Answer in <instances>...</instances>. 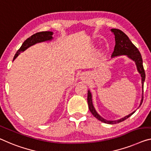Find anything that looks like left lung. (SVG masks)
<instances>
[{
  "label": "left lung",
  "instance_id": "1",
  "mask_svg": "<svg viewBox=\"0 0 151 151\" xmlns=\"http://www.w3.org/2000/svg\"><path fill=\"white\" fill-rule=\"evenodd\" d=\"M111 32L114 34L115 35V45L114 47V50L111 55V57H116L119 56V55H127L129 58H130L131 59L133 60L136 62V66H137V69L138 72L140 73L141 77H142V88H144V82L145 80V71L144 69L143 64H142V56H141L140 52H139V50L137 48L132 44V42L129 40L128 37L126 35L124 32H123L122 30L118 29H111ZM143 95H142V99L141 100L140 105H142V101H143ZM88 108L90 112L92 113V114L94 115V117L96 118L97 119L100 120L102 122L105 123V124H115L120 123L124 120L127 119V118L130 117L132 115L134 114V113L135 111H134L133 113H132L131 114L126 116L124 118L122 119L116 120V121H108L103 119V117H101L97 112L95 110L93 105H92V95L90 92H88Z\"/></svg>",
  "mask_w": 151,
  "mask_h": 151
}]
</instances>
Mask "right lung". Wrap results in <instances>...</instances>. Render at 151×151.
<instances>
[{
  "label": "right lung",
  "instance_id": "obj_1",
  "mask_svg": "<svg viewBox=\"0 0 151 151\" xmlns=\"http://www.w3.org/2000/svg\"><path fill=\"white\" fill-rule=\"evenodd\" d=\"M52 32H41L33 34V35L31 36L29 38H28L27 40H25L24 41V42L23 43L22 46H21L19 49L17 50V52L15 54V56H14L13 60L18 56L19 52L24 51L25 50H26L27 48L29 47V46L35 45L36 43L41 42L50 40L52 38Z\"/></svg>",
  "mask_w": 151,
  "mask_h": 151
}]
</instances>
